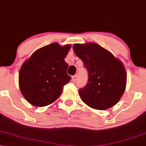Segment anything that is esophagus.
Listing matches in <instances>:
<instances>
[{"label": "esophagus", "mask_w": 146, "mask_h": 146, "mask_svg": "<svg viewBox=\"0 0 146 146\" xmlns=\"http://www.w3.org/2000/svg\"><path fill=\"white\" fill-rule=\"evenodd\" d=\"M77 75H73V76L72 77V81H73V82H76V81H77Z\"/></svg>", "instance_id": "obj_1"}]
</instances>
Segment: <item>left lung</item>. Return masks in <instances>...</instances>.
Wrapping results in <instances>:
<instances>
[{
	"mask_svg": "<svg viewBox=\"0 0 146 146\" xmlns=\"http://www.w3.org/2000/svg\"><path fill=\"white\" fill-rule=\"evenodd\" d=\"M73 48L88 73L86 86L79 90L83 102L98 110L114 106L126 86L127 74L122 62L107 50L92 42L74 44Z\"/></svg>",
	"mask_w": 146,
	"mask_h": 146,
	"instance_id": "obj_1",
	"label": "left lung"
}]
</instances>
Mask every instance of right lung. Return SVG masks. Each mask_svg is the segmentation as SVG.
<instances>
[{
    "mask_svg": "<svg viewBox=\"0 0 146 146\" xmlns=\"http://www.w3.org/2000/svg\"><path fill=\"white\" fill-rule=\"evenodd\" d=\"M71 45L60 46L52 43L36 50L21 66L19 85L27 102L42 107L54 102L62 93V87L70 82L64 61Z\"/></svg>",
    "mask_w": 146,
    "mask_h": 146,
    "instance_id": "right-lung-1",
    "label": "right lung"
}]
</instances>
